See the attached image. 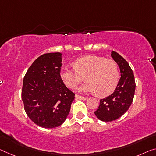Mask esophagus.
Masks as SVG:
<instances>
[{"label":"esophagus","instance_id":"1","mask_svg":"<svg viewBox=\"0 0 156 156\" xmlns=\"http://www.w3.org/2000/svg\"><path fill=\"white\" fill-rule=\"evenodd\" d=\"M75 97L76 98H77L78 99H80V100H86L88 99V98H86V97H83V96H81V95H75Z\"/></svg>","mask_w":156,"mask_h":156}]
</instances>
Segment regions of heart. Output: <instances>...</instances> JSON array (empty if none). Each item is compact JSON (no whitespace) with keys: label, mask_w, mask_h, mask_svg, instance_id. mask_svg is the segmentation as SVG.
Masks as SVG:
<instances>
[{"label":"heart","mask_w":156,"mask_h":156,"mask_svg":"<svg viewBox=\"0 0 156 156\" xmlns=\"http://www.w3.org/2000/svg\"><path fill=\"white\" fill-rule=\"evenodd\" d=\"M74 68L62 67L60 76L70 88H75L84 76L86 81L78 88L80 92L97 91L100 96H105L113 92L119 83V67L113 60L89 55L76 59Z\"/></svg>","instance_id":"b5f03b06"}]
</instances>
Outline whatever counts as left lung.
<instances>
[{"label": "left lung", "instance_id": "left-lung-1", "mask_svg": "<svg viewBox=\"0 0 156 156\" xmlns=\"http://www.w3.org/2000/svg\"><path fill=\"white\" fill-rule=\"evenodd\" d=\"M111 56L118 64L121 78L113 93L100 100L98 109L94 112L98 119L105 122L115 121L128 111L135 90L134 74L128 62L114 51Z\"/></svg>", "mask_w": 156, "mask_h": 156}]
</instances>
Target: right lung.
<instances>
[{
  "instance_id": "right-lung-1",
  "label": "right lung",
  "mask_w": 156,
  "mask_h": 156,
  "mask_svg": "<svg viewBox=\"0 0 156 156\" xmlns=\"http://www.w3.org/2000/svg\"><path fill=\"white\" fill-rule=\"evenodd\" d=\"M62 54L48 53L35 60L23 81L21 98L27 116L44 128L63 123L70 111L75 93L60 76Z\"/></svg>"
}]
</instances>
